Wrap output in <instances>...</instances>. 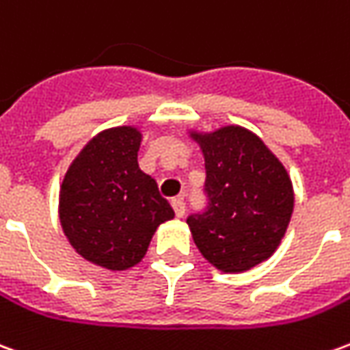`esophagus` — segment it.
<instances>
[{
  "label": "esophagus",
  "mask_w": 350,
  "mask_h": 350,
  "mask_svg": "<svg viewBox=\"0 0 350 350\" xmlns=\"http://www.w3.org/2000/svg\"><path fill=\"white\" fill-rule=\"evenodd\" d=\"M172 208H174L176 217H183L185 215V202H183L182 198H174L172 200Z\"/></svg>",
  "instance_id": "1"
}]
</instances>
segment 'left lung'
Returning a JSON list of instances; mask_svg holds the SVG:
<instances>
[{
    "mask_svg": "<svg viewBox=\"0 0 350 350\" xmlns=\"http://www.w3.org/2000/svg\"><path fill=\"white\" fill-rule=\"evenodd\" d=\"M204 153L208 206L187 225L202 257L217 270L245 271L273 255L293 215L291 178L251 131L227 125L191 133Z\"/></svg>",
    "mask_w": 350,
    "mask_h": 350,
    "instance_id": "left-lung-1",
    "label": "left lung"
}]
</instances>
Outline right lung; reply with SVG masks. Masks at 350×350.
<instances>
[{"label": "right lung", "mask_w": 350, "mask_h": 350, "mask_svg": "<svg viewBox=\"0 0 350 350\" xmlns=\"http://www.w3.org/2000/svg\"><path fill=\"white\" fill-rule=\"evenodd\" d=\"M140 140V131L127 125L99 133L72 161L59 191L67 240L107 270L140 262L157 227L174 217L155 180L138 168Z\"/></svg>", "instance_id": "right-lung-1"}]
</instances>
